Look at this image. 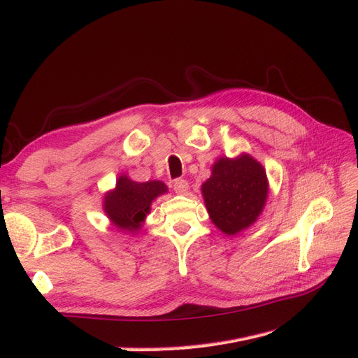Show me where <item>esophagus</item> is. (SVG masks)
I'll use <instances>...</instances> for the list:
<instances>
[{
  "label": "esophagus",
  "instance_id": "obj_1",
  "mask_svg": "<svg viewBox=\"0 0 358 358\" xmlns=\"http://www.w3.org/2000/svg\"><path fill=\"white\" fill-rule=\"evenodd\" d=\"M189 185L185 179H176L173 182V189H175L178 194H185L188 191Z\"/></svg>",
  "mask_w": 358,
  "mask_h": 358
}]
</instances>
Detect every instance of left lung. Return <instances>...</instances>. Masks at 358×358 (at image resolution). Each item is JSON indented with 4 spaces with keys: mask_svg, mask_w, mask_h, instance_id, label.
<instances>
[{
    "mask_svg": "<svg viewBox=\"0 0 358 358\" xmlns=\"http://www.w3.org/2000/svg\"><path fill=\"white\" fill-rule=\"evenodd\" d=\"M267 192L266 170L248 154L216 159L210 178L201 185L212 222L229 236L243 231L258 220Z\"/></svg>",
    "mask_w": 358,
    "mask_h": 358,
    "instance_id": "1",
    "label": "left lung"
}]
</instances>
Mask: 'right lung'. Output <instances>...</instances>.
Instances as JSON below:
<instances>
[{"label":"right lung","instance_id":"1","mask_svg":"<svg viewBox=\"0 0 358 358\" xmlns=\"http://www.w3.org/2000/svg\"><path fill=\"white\" fill-rule=\"evenodd\" d=\"M166 192V183L161 180L134 182L122 175L115 189L104 196L103 209L116 229L137 233L150 212V204Z\"/></svg>","mask_w":358,"mask_h":358}]
</instances>
